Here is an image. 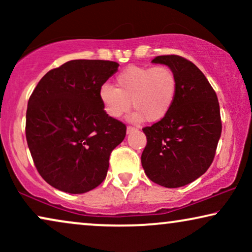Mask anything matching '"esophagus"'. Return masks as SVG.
<instances>
[{"instance_id":"1","label":"esophagus","mask_w":252,"mask_h":252,"mask_svg":"<svg viewBox=\"0 0 252 252\" xmlns=\"http://www.w3.org/2000/svg\"><path fill=\"white\" fill-rule=\"evenodd\" d=\"M134 130H135V127H133V126H127V134L133 133Z\"/></svg>"}]
</instances>
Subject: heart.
Returning <instances> with one entry per match:
<instances>
[{"label":"heart","instance_id":"heart-1","mask_svg":"<svg viewBox=\"0 0 252 252\" xmlns=\"http://www.w3.org/2000/svg\"><path fill=\"white\" fill-rule=\"evenodd\" d=\"M177 92L178 79L172 68L164 65L155 67L132 65L117 75L116 88L103 85L98 96L110 118L119 119L133 104L135 112L132 120L157 123L173 108Z\"/></svg>","mask_w":252,"mask_h":252}]
</instances>
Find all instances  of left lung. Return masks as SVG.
Here are the masks:
<instances>
[{
    "label": "left lung",
    "mask_w": 252,
    "mask_h": 252,
    "mask_svg": "<svg viewBox=\"0 0 252 252\" xmlns=\"http://www.w3.org/2000/svg\"><path fill=\"white\" fill-rule=\"evenodd\" d=\"M172 68L178 92L170 113L142 128L147 136L141 163L147 177L166 188L190 184L204 174L221 135L218 97L202 71L178 55L153 60Z\"/></svg>",
    "instance_id": "8db88e82"
}]
</instances>
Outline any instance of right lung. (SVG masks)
I'll return each instance as SVG.
<instances>
[{
	"instance_id": "obj_1",
	"label": "right lung",
	"mask_w": 252,
	"mask_h": 252,
	"mask_svg": "<svg viewBox=\"0 0 252 252\" xmlns=\"http://www.w3.org/2000/svg\"><path fill=\"white\" fill-rule=\"evenodd\" d=\"M118 66L111 61L66 62L44 74L30 96L27 144L37 172L56 189L82 194L105 179L126 125L106 115L98 94Z\"/></svg>"
}]
</instances>
